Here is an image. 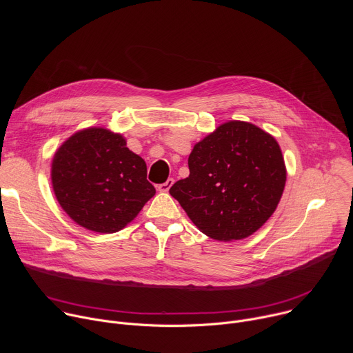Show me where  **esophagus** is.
<instances>
[{"mask_svg": "<svg viewBox=\"0 0 353 353\" xmlns=\"http://www.w3.org/2000/svg\"><path fill=\"white\" fill-rule=\"evenodd\" d=\"M173 183H174V180H173V179H169V180L165 181L163 184H159V185H158V191H161V192H168V191L170 190V187L173 185Z\"/></svg>", "mask_w": 353, "mask_h": 353, "instance_id": "esophagus-1", "label": "esophagus"}]
</instances>
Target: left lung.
<instances>
[{"instance_id": "obj_1", "label": "left lung", "mask_w": 353, "mask_h": 353, "mask_svg": "<svg viewBox=\"0 0 353 353\" xmlns=\"http://www.w3.org/2000/svg\"><path fill=\"white\" fill-rule=\"evenodd\" d=\"M190 176L170 195L198 230L219 241L241 240L275 212L286 183L276 139L260 127L232 120L196 142Z\"/></svg>"}]
</instances>
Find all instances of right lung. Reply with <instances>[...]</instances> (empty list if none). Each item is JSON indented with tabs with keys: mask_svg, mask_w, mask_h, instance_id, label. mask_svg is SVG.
<instances>
[{
	"mask_svg": "<svg viewBox=\"0 0 353 353\" xmlns=\"http://www.w3.org/2000/svg\"><path fill=\"white\" fill-rule=\"evenodd\" d=\"M52 184L65 214L97 233L125 228L157 192L146 180L145 161L121 134L103 127L64 141L52 162Z\"/></svg>",
	"mask_w": 353,
	"mask_h": 353,
	"instance_id": "1",
	"label": "right lung"
}]
</instances>
